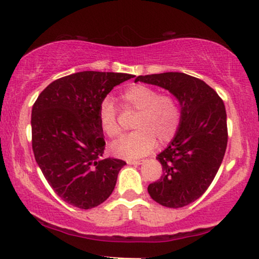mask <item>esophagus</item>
<instances>
[{"mask_svg": "<svg viewBox=\"0 0 259 259\" xmlns=\"http://www.w3.org/2000/svg\"><path fill=\"white\" fill-rule=\"evenodd\" d=\"M146 160H144V159H141V160H127V164L128 165H140V164H144V162Z\"/></svg>", "mask_w": 259, "mask_h": 259, "instance_id": "1", "label": "esophagus"}]
</instances>
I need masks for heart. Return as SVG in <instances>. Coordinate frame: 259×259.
<instances>
[{
	"label": "heart",
	"mask_w": 259,
	"mask_h": 259,
	"mask_svg": "<svg viewBox=\"0 0 259 259\" xmlns=\"http://www.w3.org/2000/svg\"><path fill=\"white\" fill-rule=\"evenodd\" d=\"M120 100L125 108L138 112V116L133 125L137 131L113 144L112 150L116 157H143L153 150L157 140L161 145L167 144L178 133L183 111L175 95L160 94L158 90L146 84H134L122 92ZM99 123L109 139L121 134L118 109L109 100L100 105Z\"/></svg>",
	"instance_id": "obj_1"
}]
</instances>
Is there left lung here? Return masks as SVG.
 I'll list each match as a JSON object with an SVG mask.
<instances>
[{
    "instance_id": "1",
    "label": "left lung",
    "mask_w": 259,
    "mask_h": 259,
    "mask_svg": "<svg viewBox=\"0 0 259 259\" xmlns=\"http://www.w3.org/2000/svg\"><path fill=\"white\" fill-rule=\"evenodd\" d=\"M138 81L169 91L182 106L178 133L157 157L164 175L147 191L162 206H186L208 189L224 158L228 146L224 102L203 80L184 73L140 75Z\"/></svg>"
}]
</instances>
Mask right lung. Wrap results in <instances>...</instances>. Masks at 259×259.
I'll return each instance as SVG.
<instances>
[{"label": "right lung", "mask_w": 259, "mask_h": 259, "mask_svg": "<svg viewBox=\"0 0 259 259\" xmlns=\"http://www.w3.org/2000/svg\"><path fill=\"white\" fill-rule=\"evenodd\" d=\"M132 77L93 70L70 74L48 84L33 105L35 160L54 192L73 206L88 210L104 203L126 165L102 158L99 108L113 88Z\"/></svg>", "instance_id": "add662e5"}]
</instances>
